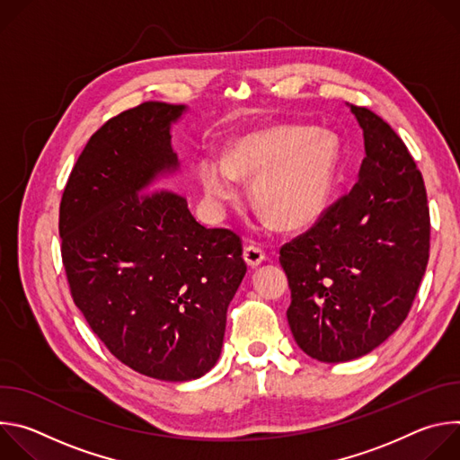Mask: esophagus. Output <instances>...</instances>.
Masks as SVG:
<instances>
[{
  "label": "esophagus",
  "mask_w": 460,
  "mask_h": 460,
  "mask_svg": "<svg viewBox=\"0 0 460 460\" xmlns=\"http://www.w3.org/2000/svg\"><path fill=\"white\" fill-rule=\"evenodd\" d=\"M243 260H245V264L247 266H251V268H256V266H260L261 261L266 260V252L261 251L260 247H256V245H247L245 249H243Z\"/></svg>",
  "instance_id": "esophagus-1"
}]
</instances>
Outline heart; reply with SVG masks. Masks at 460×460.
<instances>
[{"label": "heart", "instance_id": "heart-1", "mask_svg": "<svg viewBox=\"0 0 460 460\" xmlns=\"http://www.w3.org/2000/svg\"><path fill=\"white\" fill-rule=\"evenodd\" d=\"M339 164L341 146L332 133L279 125L234 138L226 156L204 153L199 180L217 211L242 199L240 180H252L251 202L261 222L300 229L330 206Z\"/></svg>", "mask_w": 460, "mask_h": 460}]
</instances>
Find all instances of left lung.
Listing matches in <instances>:
<instances>
[{"label":"left lung","mask_w":460,"mask_h":460,"mask_svg":"<svg viewBox=\"0 0 460 460\" xmlns=\"http://www.w3.org/2000/svg\"><path fill=\"white\" fill-rule=\"evenodd\" d=\"M364 135L358 181L280 249L298 348L320 362L367 355L399 330L429 258L426 187L380 116L349 105Z\"/></svg>","instance_id":"8db88e82"}]
</instances>
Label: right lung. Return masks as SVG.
Returning <instances> with one entry per match:
<instances>
[{
    "label": "right lung",
    "instance_id": "right-lung-1",
    "mask_svg": "<svg viewBox=\"0 0 460 460\" xmlns=\"http://www.w3.org/2000/svg\"><path fill=\"white\" fill-rule=\"evenodd\" d=\"M185 105L147 102L102 125L59 206L65 273L91 330L125 366L167 382L218 360L227 305L247 266L240 236L208 229L181 194L171 125ZM156 188V191L152 189Z\"/></svg>",
    "mask_w": 460,
    "mask_h": 460
}]
</instances>
